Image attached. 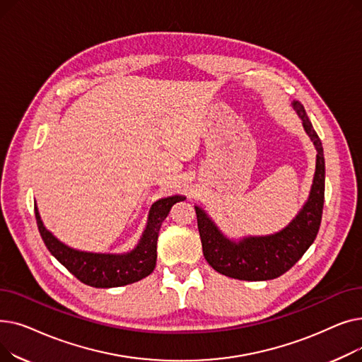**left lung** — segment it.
Segmentation results:
<instances>
[{
  "label": "left lung",
  "instance_id": "left-lung-1",
  "mask_svg": "<svg viewBox=\"0 0 362 362\" xmlns=\"http://www.w3.org/2000/svg\"><path fill=\"white\" fill-rule=\"evenodd\" d=\"M292 107L317 149L315 173L308 199L281 230L273 235L245 236L240 239L227 238L210 216L195 205L204 257L220 274L248 281L276 279L292 269L315 240L325 205V154L321 141L302 104L293 101Z\"/></svg>",
  "mask_w": 362,
  "mask_h": 362
}]
</instances>
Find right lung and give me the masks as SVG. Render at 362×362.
<instances>
[{
    "mask_svg": "<svg viewBox=\"0 0 362 362\" xmlns=\"http://www.w3.org/2000/svg\"><path fill=\"white\" fill-rule=\"evenodd\" d=\"M186 197L171 195L151 205L145 230L136 246L124 254H101L74 250L57 239L41 220L35 204L37 229L51 255L82 283L92 288H119L149 276L157 264V240L160 227L168 216L171 206L185 201Z\"/></svg>",
    "mask_w": 362,
    "mask_h": 362,
    "instance_id": "obj_1",
    "label": "right lung"
}]
</instances>
